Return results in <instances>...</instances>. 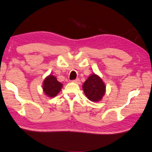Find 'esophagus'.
Masks as SVG:
<instances>
[{
	"label": "esophagus",
	"instance_id": "34e87169",
	"mask_svg": "<svg viewBox=\"0 0 152 152\" xmlns=\"http://www.w3.org/2000/svg\"><path fill=\"white\" fill-rule=\"evenodd\" d=\"M72 82H74V83H76V84H78L80 83V80L79 78H76L75 80H73Z\"/></svg>",
	"mask_w": 152,
	"mask_h": 152
}]
</instances>
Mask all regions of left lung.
<instances>
[{
    "mask_svg": "<svg viewBox=\"0 0 152 152\" xmlns=\"http://www.w3.org/2000/svg\"><path fill=\"white\" fill-rule=\"evenodd\" d=\"M105 85L99 76L93 74L84 82L83 90L84 94L89 100L97 102L102 99L105 93Z\"/></svg>",
    "mask_w": 152,
    "mask_h": 152,
    "instance_id": "8db88e82",
    "label": "left lung"
}]
</instances>
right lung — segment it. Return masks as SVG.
I'll return each instance as SVG.
<instances>
[{
  "label": "right lung",
  "mask_w": 152,
  "mask_h": 152,
  "mask_svg": "<svg viewBox=\"0 0 152 152\" xmlns=\"http://www.w3.org/2000/svg\"><path fill=\"white\" fill-rule=\"evenodd\" d=\"M62 88V84L58 81L55 76L50 75L44 80L43 84V90L49 97H54Z\"/></svg>",
  "instance_id": "add662e5"
}]
</instances>
